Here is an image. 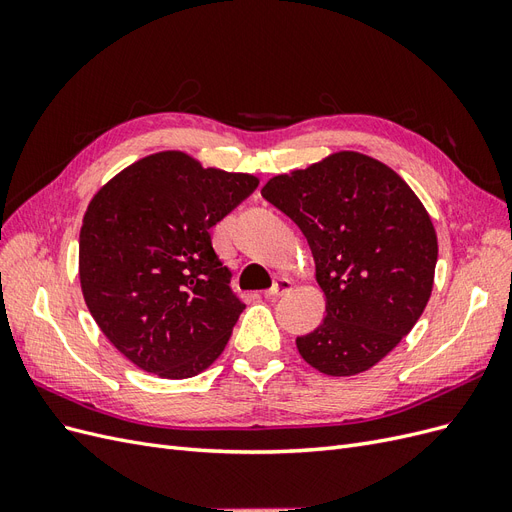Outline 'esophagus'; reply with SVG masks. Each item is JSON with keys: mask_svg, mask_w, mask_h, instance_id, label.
I'll use <instances>...</instances> for the list:
<instances>
[{"mask_svg": "<svg viewBox=\"0 0 512 512\" xmlns=\"http://www.w3.org/2000/svg\"><path fill=\"white\" fill-rule=\"evenodd\" d=\"M292 290V282L288 280V277H277L275 284L269 288L267 297L271 299H277V297H284V294H288Z\"/></svg>", "mask_w": 512, "mask_h": 512, "instance_id": "obj_1", "label": "esophagus"}]
</instances>
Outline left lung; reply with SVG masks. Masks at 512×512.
Listing matches in <instances>:
<instances>
[{"label":"left lung","mask_w":512,"mask_h":512,"mask_svg":"<svg viewBox=\"0 0 512 512\" xmlns=\"http://www.w3.org/2000/svg\"><path fill=\"white\" fill-rule=\"evenodd\" d=\"M260 194L301 228L327 297V316L297 337L299 354L327 376L374 367L431 297L438 239L423 203L395 170L356 151L277 175Z\"/></svg>","instance_id":"1"}]
</instances>
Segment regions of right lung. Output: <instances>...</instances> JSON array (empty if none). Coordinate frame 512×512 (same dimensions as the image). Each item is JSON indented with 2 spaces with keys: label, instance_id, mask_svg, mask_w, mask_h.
<instances>
[{
  "label": "right lung",
  "instance_id": "right-lung-1",
  "mask_svg": "<svg viewBox=\"0 0 512 512\" xmlns=\"http://www.w3.org/2000/svg\"><path fill=\"white\" fill-rule=\"evenodd\" d=\"M256 188L252 175L162 151L91 198L79 239L83 297L136 367L183 380L222 354L245 305L209 230Z\"/></svg>",
  "mask_w": 512,
  "mask_h": 512
}]
</instances>
